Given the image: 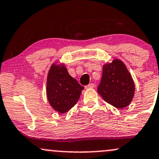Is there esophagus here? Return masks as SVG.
<instances>
[{"mask_svg":"<svg viewBox=\"0 0 159 159\" xmlns=\"http://www.w3.org/2000/svg\"><path fill=\"white\" fill-rule=\"evenodd\" d=\"M95 87V84H93V83H91V84H89L88 85H87L85 88H93Z\"/></svg>","mask_w":159,"mask_h":159,"instance_id":"obj_1","label":"esophagus"}]
</instances>
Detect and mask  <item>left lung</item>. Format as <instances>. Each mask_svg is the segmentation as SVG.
<instances>
[{
    "label": "left lung",
    "instance_id": "obj_1",
    "mask_svg": "<svg viewBox=\"0 0 159 159\" xmlns=\"http://www.w3.org/2000/svg\"><path fill=\"white\" fill-rule=\"evenodd\" d=\"M98 92L107 103L119 109L130 104L135 93V84L124 63L113 59L103 66Z\"/></svg>",
    "mask_w": 159,
    "mask_h": 159
}]
</instances>
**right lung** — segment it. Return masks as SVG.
<instances>
[{
	"mask_svg": "<svg viewBox=\"0 0 159 159\" xmlns=\"http://www.w3.org/2000/svg\"><path fill=\"white\" fill-rule=\"evenodd\" d=\"M84 87L68 72L64 64L53 63L46 80V96L52 107L60 113L76 104Z\"/></svg>",
	"mask_w": 159,
	"mask_h": 159,
	"instance_id": "right-lung-1",
	"label": "right lung"
}]
</instances>
